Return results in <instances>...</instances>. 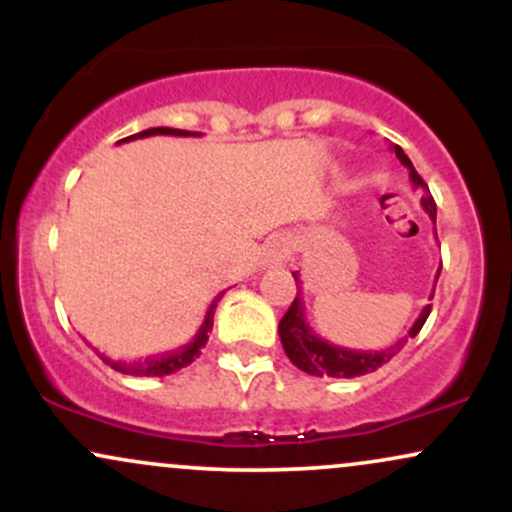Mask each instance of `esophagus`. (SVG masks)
Masks as SVG:
<instances>
[{
	"instance_id": "obj_1",
	"label": "esophagus",
	"mask_w": 512,
	"mask_h": 512,
	"mask_svg": "<svg viewBox=\"0 0 512 512\" xmlns=\"http://www.w3.org/2000/svg\"><path fill=\"white\" fill-rule=\"evenodd\" d=\"M293 255V240L291 236H284V233H276L267 240V245H264V260L269 264H284L289 262Z\"/></svg>"
}]
</instances>
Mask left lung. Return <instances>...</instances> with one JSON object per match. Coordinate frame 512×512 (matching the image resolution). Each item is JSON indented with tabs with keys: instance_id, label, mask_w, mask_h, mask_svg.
I'll list each match as a JSON object with an SVG mask.
<instances>
[{
	"instance_id": "left-lung-1",
	"label": "left lung",
	"mask_w": 512,
	"mask_h": 512,
	"mask_svg": "<svg viewBox=\"0 0 512 512\" xmlns=\"http://www.w3.org/2000/svg\"><path fill=\"white\" fill-rule=\"evenodd\" d=\"M392 151H395V156L402 161V166L409 170L411 185H414L416 190L424 192V197H421V207L426 209V214L431 216L433 223H436V202H433L431 192H428V185L421 180V175L416 173L414 163L409 161V156L404 154L399 146H392ZM438 276H440V269L436 274V281ZM293 279H296V286L301 284L298 272H293ZM433 291H436V286H433ZM433 291H431V298H433ZM301 293H303L301 286H298V293L296 298H293L291 308L286 310L284 317H281L279 339H281V346H284L286 356L291 358L293 366L301 368L303 373L315 375V378H325V375H330V378H358V375L373 373V370L385 366L392 356H397L399 351L404 349V344L409 342V337H416V334H419L421 327H424V322L428 320V313H431V305H424V310H421L419 317H416V322L411 325L409 337L397 339V342L387 346V349H380V351L346 349V346L332 344L327 342V339H322L320 334L308 325Z\"/></svg>"
}]
</instances>
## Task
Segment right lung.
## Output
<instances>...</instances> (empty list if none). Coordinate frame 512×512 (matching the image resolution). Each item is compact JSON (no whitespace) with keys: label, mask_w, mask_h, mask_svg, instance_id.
<instances>
[{"label":"right lung","mask_w":512,"mask_h":512,"mask_svg":"<svg viewBox=\"0 0 512 512\" xmlns=\"http://www.w3.org/2000/svg\"><path fill=\"white\" fill-rule=\"evenodd\" d=\"M156 134H173V137H199V132H185V129L151 127V129H144V132H139V134H132V137H127V139H120V142H117V144L132 142V139L156 137ZM221 296H223V293H219V296H216L214 301H211L207 315H204V322H202V325H199V330H197L195 337H192V342L185 344V346H180V349L168 351V354H161V356L144 358V361H134V363L113 361V358H108L105 354H101V351H96V354L103 358V363H108V366L113 368V370H117V373H125V375H139V378H163V375L175 373V370L190 366V363L199 356L202 346L207 344L211 327H214L216 305H219Z\"/></svg>","instance_id":"1"}]
</instances>
